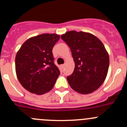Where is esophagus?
I'll list each match as a JSON object with an SVG mask.
<instances>
[{
	"label": "esophagus",
	"instance_id": "34e87169",
	"mask_svg": "<svg viewBox=\"0 0 127 127\" xmlns=\"http://www.w3.org/2000/svg\"><path fill=\"white\" fill-rule=\"evenodd\" d=\"M64 66H65V64H61V69H63L64 68Z\"/></svg>",
	"mask_w": 127,
	"mask_h": 127
}]
</instances>
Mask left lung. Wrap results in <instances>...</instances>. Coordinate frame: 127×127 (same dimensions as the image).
I'll return each mask as SVG.
<instances>
[{
	"mask_svg": "<svg viewBox=\"0 0 127 127\" xmlns=\"http://www.w3.org/2000/svg\"><path fill=\"white\" fill-rule=\"evenodd\" d=\"M71 51L75 63L73 73L67 76L69 86L81 94L96 90L105 81L109 56L101 41L92 34L68 31L61 36Z\"/></svg>",
	"mask_w": 127,
	"mask_h": 127,
	"instance_id": "left-lung-1",
	"label": "left lung"
}]
</instances>
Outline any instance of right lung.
I'll return each instance as SVG.
<instances>
[{
    "label": "right lung",
    "instance_id": "obj_1",
    "mask_svg": "<svg viewBox=\"0 0 127 127\" xmlns=\"http://www.w3.org/2000/svg\"><path fill=\"white\" fill-rule=\"evenodd\" d=\"M56 34H42L28 39L15 56L20 83L32 93L42 95L54 86L60 71L54 63L53 48L60 39Z\"/></svg>",
    "mask_w": 127,
    "mask_h": 127
}]
</instances>
